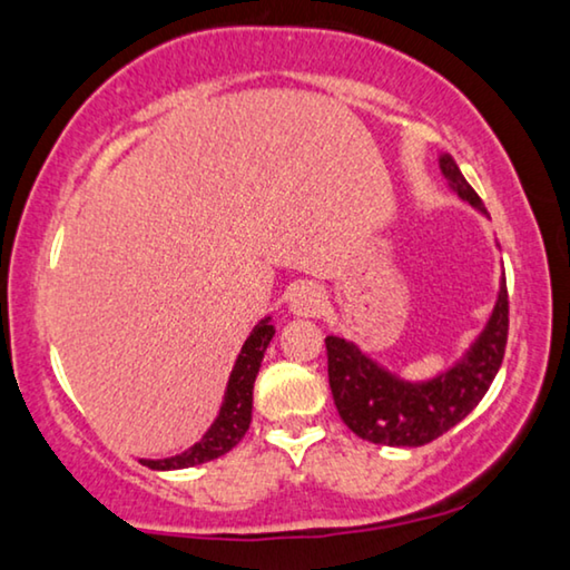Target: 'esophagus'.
Wrapping results in <instances>:
<instances>
[{
    "label": "esophagus",
    "mask_w": 570,
    "mask_h": 570,
    "mask_svg": "<svg viewBox=\"0 0 570 570\" xmlns=\"http://www.w3.org/2000/svg\"><path fill=\"white\" fill-rule=\"evenodd\" d=\"M288 307H292L294 315L299 317H315L325 307V294L323 288L315 284H299L294 286L292 296H288Z\"/></svg>",
    "instance_id": "obj_1"
}]
</instances>
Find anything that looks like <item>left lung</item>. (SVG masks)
Instances as JSON below:
<instances>
[{
  "label": "left lung",
  "instance_id": "1",
  "mask_svg": "<svg viewBox=\"0 0 570 570\" xmlns=\"http://www.w3.org/2000/svg\"><path fill=\"white\" fill-rule=\"evenodd\" d=\"M456 196L485 212L449 155L439 159ZM509 338V292L501 282L499 302L468 356L429 382H403L366 358L354 343L327 335V380L343 423L356 436L384 446H423L468 419L499 374Z\"/></svg>",
  "mask_w": 570,
  "mask_h": 570
}]
</instances>
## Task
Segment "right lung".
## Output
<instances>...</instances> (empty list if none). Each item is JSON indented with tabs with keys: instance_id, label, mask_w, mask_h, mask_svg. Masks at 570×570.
<instances>
[{
	"instance_id": "right-lung-1",
	"label": "right lung",
	"mask_w": 570,
	"mask_h": 570,
	"mask_svg": "<svg viewBox=\"0 0 570 570\" xmlns=\"http://www.w3.org/2000/svg\"><path fill=\"white\" fill-rule=\"evenodd\" d=\"M274 325H268V317L261 320V325L250 333V338L245 341L243 351H239L237 364L229 374L227 392H224V403L219 411V419L214 421V426L206 431L202 442L194 444L188 452L167 456V460H141L151 470H180V468H194L216 456L227 454L232 446L239 444V439L245 436V431L250 429L253 419V384L258 376V368L266 354L271 338H274Z\"/></svg>"
}]
</instances>
